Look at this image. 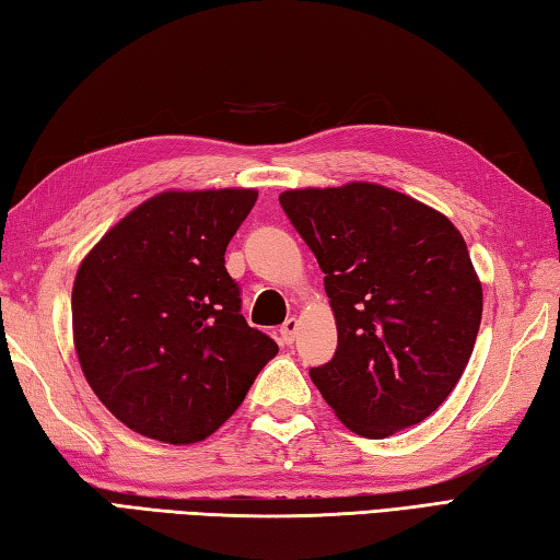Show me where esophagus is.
I'll list each match as a JSON object with an SVG mask.
<instances>
[{
    "label": "esophagus",
    "mask_w": 560,
    "mask_h": 560,
    "mask_svg": "<svg viewBox=\"0 0 560 560\" xmlns=\"http://www.w3.org/2000/svg\"><path fill=\"white\" fill-rule=\"evenodd\" d=\"M298 329H300V322L294 319V316H290V319L280 326V341L284 346L294 343V336H298Z\"/></svg>",
    "instance_id": "obj_1"
}]
</instances>
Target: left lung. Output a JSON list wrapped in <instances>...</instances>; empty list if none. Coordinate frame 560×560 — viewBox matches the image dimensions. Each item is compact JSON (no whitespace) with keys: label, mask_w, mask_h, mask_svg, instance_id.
Listing matches in <instances>:
<instances>
[{"label":"left lung","mask_w":560,"mask_h":560,"mask_svg":"<svg viewBox=\"0 0 560 560\" xmlns=\"http://www.w3.org/2000/svg\"><path fill=\"white\" fill-rule=\"evenodd\" d=\"M284 214L312 248L339 346L310 377L358 436L415 427L456 387L476 346L482 288L460 231L373 183L288 189Z\"/></svg>","instance_id":"8db88e82"}]
</instances>
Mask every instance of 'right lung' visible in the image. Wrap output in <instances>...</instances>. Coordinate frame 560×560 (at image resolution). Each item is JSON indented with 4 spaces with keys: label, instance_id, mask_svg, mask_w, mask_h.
<instances>
[{
    "label": "right lung",
    "instance_id": "add662e5",
    "mask_svg": "<svg viewBox=\"0 0 560 560\" xmlns=\"http://www.w3.org/2000/svg\"><path fill=\"white\" fill-rule=\"evenodd\" d=\"M256 189L161 192L112 226L72 284L82 373L112 415L165 444L212 436L278 343L248 326L224 266Z\"/></svg>",
    "mask_w": 560,
    "mask_h": 560
}]
</instances>
